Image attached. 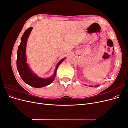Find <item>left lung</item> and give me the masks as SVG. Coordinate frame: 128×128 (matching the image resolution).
I'll return each instance as SVG.
<instances>
[{"instance_id":"8db88e82","label":"left lung","mask_w":128,"mask_h":128,"mask_svg":"<svg viewBox=\"0 0 128 128\" xmlns=\"http://www.w3.org/2000/svg\"><path fill=\"white\" fill-rule=\"evenodd\" d=\"M91 86V87H92V86Z\"/></svg>"}]
</instances>
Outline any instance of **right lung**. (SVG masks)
<instances>
[{
	"instance_id": "add662e5",
	"label": "right lung",
	"mask_w": 128,
	"mask_h": 128,
	"mask_svg": "<svg viewBox=\"0 0 128 128\" xmlns=\"http://www.w3.org/2000/svg\"><path fill=\"white\" fill-rule=\"evenodd\" d=\"M32 29V27L27 29L22 36L21 43L18 46L17 52L16 66L19 75L26 83L34 88H42L48 86L53 82L56 77L58 67L62 62L65 58L61 59L58 63L56 70L54 72L53 75L51 77L48 78H42L38 77L36 74L33 73L30 69L28 64L26 63V42Z\"/></svg>"
}]
</instances>
